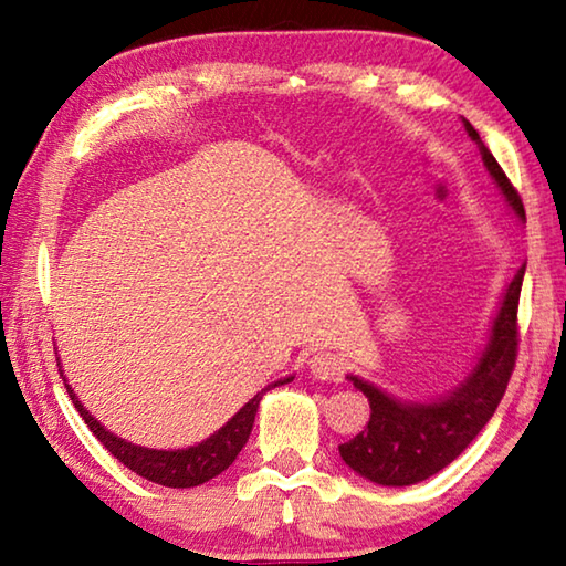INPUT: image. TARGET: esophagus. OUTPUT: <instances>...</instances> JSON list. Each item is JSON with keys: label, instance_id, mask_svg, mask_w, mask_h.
<instances>
[{"label": "esophagus", "instance_id": "1", "mask_svg": "<svg viewBox=\"0 0 566 566\" xmlns=\"http://www.w3.org/2000/svg\"><path fill=\"white\" fill-rule=\"evenodd\" d=\"M310 369L317 379H337L342 375V359L334 352H317L310 359Z\"/></svg>", "mask_w": 566, "mask_h": 566}]
</instances>
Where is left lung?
Masks as SVG:
<instances>
[{
	"label": "left lung",
	"mask_w": 566,
	"mask_h": 566,
	"mask_svg": "<svg viewBox=\"0 0 566 566\" xmlns=\"http://www.w3.org/2000/svg\"><path fill=\"white\" fill-rule=\"evenodd\" d=\"M464 129L479 147V155L486 171L512 207V212L526 222L522 197L516 195L512 181L494 159L479 132L464 119ZM524 280V266L514 274L506 286L500 310H496L484 352L462 385L434 401H401L387 391L377 389L369 381L354 375L347 379L369 399V421L361 432L339 444L344 464H349L359 476L381 486H409L424 482L439 469L452 464L454 459L472 444L482 432L494 409L500 407L504 389L510 385L516 359V310H520V292Z\"/></svg>",
	"instance_id": "1"
}]
</instances>
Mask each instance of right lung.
<instances>
[{"label":"right lung","mask_w":566,"mask_h":566,"mask_svg":"<svg viewBox=\"0 0 566 566\" xmlns=\"http://www.w3.org/2000/svg\"><path fill=\"white\" fill-rule=\"evenodd\" d=\"M60 375L64 377V371L60 369ZM294 377H284L276 379L272 385H266L262 391L247 401V405L237 411V415L227 421L222 429H217L212 437H207L205 442H199L195 447L187 449H149V447H139L132 444L127 439H122L117 434H112L109 429H104L97 419H94L80 399H76L74 389L66 385L64 387L70 391L72 405L80 411L82 419L87 421L90 432L99 439V442L109 449V452L119 459V462L132 469L134 474L149 479V482L161 484V486H175V490H187V486H199L214 479L217 474H222L224 469L234 462L237 454L242 452V447L247 444L249 434H252L254 427V417L256 409H260V401L266 395V391L286 385Z\"/></svg>","instance_id":"obj_1"}]
</instances>
